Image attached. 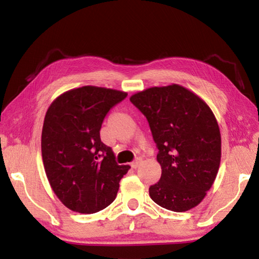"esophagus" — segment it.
Instances as JSON below:
<instances>
[{"label": "esophagus", "instance_id": "obj_1", "mask_svg": "<svg viewBox=\"0 0 259 259\" xmlns=\"http://www.w3.org/2000/svg\"><path fill=\"white\" fill-rule=\"evenodd\" d=\"M140 164H142V159H137V160H135L133 163H131V166H133L134 169H137Z\"/></svg>", "mask_w": 259, "mask_h": 259}]
</instances>
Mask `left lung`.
<instances>
[{"instance_id": "left-lung-1", "label": "left lung", "mask_w": 259, "mask_h": 259, "mask_svg": "<svg viewBox=\"0 0 259 259\" xmlns=\"http://www.w3.org/2000/svg\"><path fill=\"white\" fill-rule=\"evenodd\" d=\"M146 116L159 153L161 178L150 187L156 204L187 211L204 199L216 179L221 131L210 107L179 84L153 87L130 97Z\"/></svg>"}]
</instances>
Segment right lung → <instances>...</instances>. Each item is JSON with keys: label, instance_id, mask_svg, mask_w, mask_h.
<instances>
[{"label": "right lung", "instance_id": "obj_1", "mask_svg": "<svg viewBox=\"0 0 259 259\" xmlns=\"http://www.w3.org/2000/svg\"><path fill=\"white\" fill-rule=\"evenodd\" d=\"M126 93L85 85L68 90L48 108L42 128L45 170L65 207L95 213L116 198L129 165H119L111 147L100 140V128L109 109Z\"/></svg>", "mask_w": 259, "mask_h": 259}]
</instances>
